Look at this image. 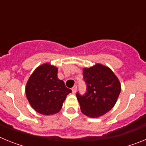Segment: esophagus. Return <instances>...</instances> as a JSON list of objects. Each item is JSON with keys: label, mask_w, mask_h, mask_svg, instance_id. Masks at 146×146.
Masks as SVG:
<instances>
[{"label": "esophagus", "mask_w": 146, "mask_h": 146, "mask_svg": "<svg viewBox=\"0 0 146 146\" xmlns=\"http://www.w3.org/2000/svg\"><path fill=\"white\" fill-rule=\"evenodd\" d=\"M77 86H73V87H72V93H73V94H75V93H76V91H77Z\"/></svg>", "instance_id": "34e87169"}]
</instances>
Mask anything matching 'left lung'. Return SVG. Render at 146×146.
I'll return each mask as SVG.
<instances>
[{"label": "left lung", "mask_w": 146, "mask_h": 146, "mask_svg": "<svg viewBox=\"0 0 146 146\" xmlns=\"http://www.w3.org/2000/svg\"><path fill=\"white\" fill-rule=\"evenodd\" d=\"M83 79L87 92L76 94L81 111L90 118H99L116 103L121 89L120 82L111 69L100 64L83 69Z\"/></svg>", "instance_id": "1"}]
</instances>
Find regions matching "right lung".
<instances>
[{
	"label": "right lung",
	"mask_w": 146,
	"mask_h": 146,
	"mask_svg": "<svg viewBox=\"0 0 146 146\" xmlns=\"http://www.w3.org/2000/svg\"><path fill=\"white\" fill-rule=\"evenodd\" d=\"M72 92L58 78L57 67L44 64L28 79L25 94L31 106L40 114L48 115L60 110L66 96Z\"/></svg>",
	"instance_id": "1"
}]
</instances>
